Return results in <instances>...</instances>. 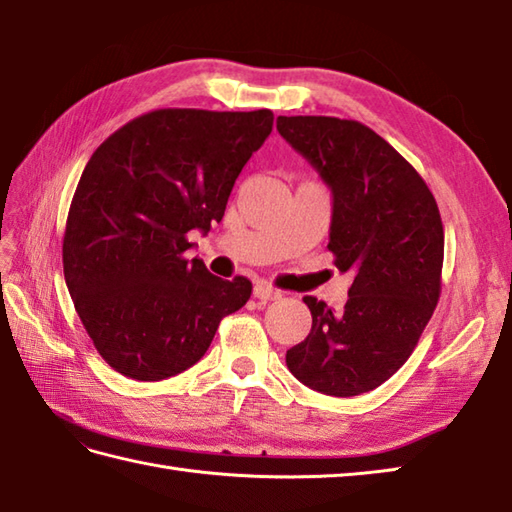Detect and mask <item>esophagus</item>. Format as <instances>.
Masks as SVG:
<instances>
[{
  "label": "esophagus",
  "instance_id": "34e87169",
  "mask_svg": "<svg viewBox=\"0 0 512 512\" xmlns=\"http://www.w3.org/2000/svg\"><path fill=\"white\" fill-rule=\"evenodd\" d=\"M253 295H255V299H262V301H277V299H281V290L268 286V284H257L253 288Z\"/></svg>",
  "mask_w": 512,
  "mask_h": 512
}]
</instances>
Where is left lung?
<instances>
[{"label":"left lung","instance_id":"1","mask_svg":"<svg viewBox=\"0 0 512 512\" xmlns=\"http://www.w3.org/2000/svg\"><path fill=\"white\" fill-rule=\"evenodd\" d=\"M277 129L330 187L328 248L334 266L354 275L339 312L303 297L312 330L286 352V365L321 394H365L405 365L438 306V204L420 173L363 123L279 116Z\"/></svg>","mask_w":512,"mask_h":512}]
</instances>
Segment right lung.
Listing matches in <instances>:
<instances>
[{
  "label": "right lung",
  "mask_w": 512,
  "mask_h": 512,
  "mask_svg": "<svg viewBox=\"0 0 512 512\" xmlns=\"http://www.w3.org/2000/svg\"><path fill=\"white\" fill-rule=\"evenodd\" d=\"M270 110H154L101 143L83 169L63 235V275L85 332L118 374L162 380L209 350L217 325L253 292L184 253L209 233Z\"/></svg>",
  "instance_id": "add662e5"
}]
</instances>
